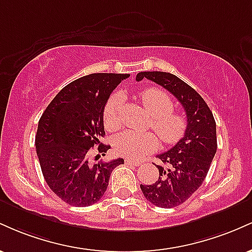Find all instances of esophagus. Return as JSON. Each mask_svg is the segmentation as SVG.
Masks as SVG:
<instances>
[{
  "label": "esophagus",
  "mask_w": 252,
  "mask_h": 252,
  "mask_svg": "<svg viewBox=\"0 0 252 252\" xmlns=\"http://www.w3.org/2000/svg\"><path fill=\"white\" fill-rule=\"evenodd\" d=\"M126 164H130V166H140L141 162L138 160H132V158H126Z\"/></svg>",
  "instance_id": "esophagus-1"
}]
</instances>
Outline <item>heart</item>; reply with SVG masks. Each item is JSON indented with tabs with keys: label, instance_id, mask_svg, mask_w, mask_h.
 Here are the masks:
<instances>
[{
	"label": "heart",
	"instance_id": "1",
	"mask_svg": "<svg viewBox=\"0 0 252 252\" xmlns=\"http://www.w3.org/2000/svg\"><path fill=\"white\" fill-rule=\"evenodd\" d=\"M141 100L144 108L152 115L149 126L158 132L164 143H175L184 136L187 123L180 114L173 112L172 98L166 91L158 88H149L141 92ZM121 104L122 97L115 94L109 97L103 109V122L105 128L112 131L121 124ZM158 136L152 131H134L124 130L114 137L112 146L118 155L138 158L153 152L158 147Z\"/></svg>",
	"mask_w": 252,
	"mask_h": 252
}]
</instances>
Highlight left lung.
<instances>
[{"mask_svg": "<svg viewBox=\"0 0 252 252\" xmlns=\"http://www.w3.org/2000/svg\"><path fill=\"white\" fill-rule=\"evenodd\" d=\"M143 78L168 90L178 98L187 116L184 137L168 152L158 155V179L153 185H141L149 202L162 209L179 206L195 192L206 178L217 152L216 121L206 102L194 89L168 72H140Z\"/></svg>", "mask_w": 252, "mask_h": 252, "instance_id": "left-lung-1", "label": "left lung"}]
</instances>
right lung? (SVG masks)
Here are the masks:
<instances>
[{"label": "right lung", "instance_id": "add662e5", "mask_svg": "<svg viewBox=\"0 0 252 252\" xmlns=\"http://www.w3.org/2000/svg\"><path fill=\"white\" fill-rule=\"evenodd\" d=\"M129 74L92 73L66 85L48 104L37 126L35 147L43 178L68 205L85 207L104 195L112 170L123 158L91 164L90 149L104 155L110 146L103 109L111 92Z\"/></svg>", "mask_w": 252, "mask_h": 252}]
</instances>
